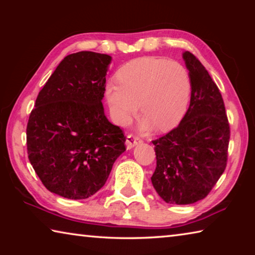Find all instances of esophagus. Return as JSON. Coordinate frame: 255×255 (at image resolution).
I'll return each instance as SVG.
<instances>
[{"mask_svg": "<svg viewBox=\"0 0 255 255\" xmlns=\"http://www.w3.org/2000/svg\"><path fill=\"white\" fill-rule=\"evenodd\" d=\"M141 139L139 137H137L135 135H132V133H129L126 137V146L128 149H131L133 146H136L138 143H140Z\"/></svg>", "mask_w": 255, "mask_h": 255, "instance_id": "obj_1", "label": "esophagus"}]
</instances>
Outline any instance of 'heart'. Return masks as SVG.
<instances>
[{
	"label": "heart",
	"instance_id": "b5f03b06",
	"mask_svg": "<svg viewBox=\"0 0 255 255\" xmlns=\"http://www.w3.org/2000/svg\"><path fill=\"white\" fill-rule=\"evenodd\" d=\"M117 81L107 86V101L118 124H127L140 105L145 126L159 130L175 127L187 111L190 76L180 63L161 57L133 59L117 73Z\"/></svg>",
	"mask_w": 255,
	"mask_h": 255
}]
</instances>
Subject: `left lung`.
<instances>
[{"label":"left lung","instance_id":"obj_1","mask_svg":"<svg viewBox=\"0 0 255 255\" xmlns=\"http://www.w3.org/2000/svg\"><path fill=\"white\" fill-rule=\"evenodd\" d=\"M191 83L190 105L179 126L153 140L156 169L152 183L172 205L204 199L226 169L230 124L222 94L195 55L183 53Z\"/></svg>","mask_w":255,"mask_h":255}]
</instances>
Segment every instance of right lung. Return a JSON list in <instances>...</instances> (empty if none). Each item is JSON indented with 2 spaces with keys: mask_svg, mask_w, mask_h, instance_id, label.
<instances>
[{
  "mask_svg": "<svg viewBox=\"0 0 255 255\" xmlns=\"http://www.w3.org/2000/svg\"><path fill=\"white\" fill-rule=\"evenodd\" d=\"M111 56H66L36 99L27 125L28 157L42 184L67 199L99 191L126 150V137L107 119L102 99Z\"/></svg>",
  "mask_w": 255,
  "mask_h": 255,
  "instance_id": "1",
  "label": "right lung"
}]
</instances>
